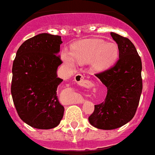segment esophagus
<instances>
[{
    "instance_id": "obj_1",
    "label": "esophagus",
    "mask_w": 155,
    "mask_h": 155,
    "mask_svg": "<svg viewBox=\"0 0 155 155\" xmlns=\"http://www.w3.org/2000/svg\"><path fill=\"white\" fill-rule=\"evenodd\" d=\"M75 81L78 85L82 87H88L90 86V82L88 80H85V78L81 75V74H77L75 76Z\"/></svg>"
}]
</instances>
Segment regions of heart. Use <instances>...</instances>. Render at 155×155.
<instances>
[{
	"label": "heart",
	"mask_w": 155,
	"mask_h": 155,
	"mask_svg": "<svg viewBox=\"0 0 155 155\" xmlns=\"http://www.w3.org/2000/svg\"><path fill=\"white\" fill-rule=\"evenodd\" d=\"M119 56V48L114 42H106L100 39H87L78 42L71 51L63 50L61 57L67 64L74 66L77 61L81 64L90 62L96 71L109 68L115 64Z\"/></svg>",
	"instance_id": "heart-1"
}]
</instances>
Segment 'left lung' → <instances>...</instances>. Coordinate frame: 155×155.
Segmentation results:
<instances>
[{
    "instance_id": "1",
    "label": "left lung",
    "mask_w": 155,
    "mask_h": 155,
    "mask_svg": "<svg viewBox=\"0 0 155 155\" xmlns=\"http://www.w3.org/2000/svg\"><path fill=\"white\" fill-rule=\"evenodd\" d=\"M119 48V60L106 71L96 75L107 87V94L102 104L95 105L88 118L93 127L114 130L130 122L139 106L142 90V61L129 39L110 32Z\"/></svg>"
}]
</instances>
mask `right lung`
I'll list each match as a JSON object with an SVG mask.
<instances>
[{"instance_id": "obj_1", "label": "right lung", "mask_w": 155, "mask_h": 155, "mask_svg": "<svg viewBox=\"0 0 155 155\" xmlns=\"http://www.w3.org/2000/svg\"><path fill=\"white\" fill-rule=\"evenodd\" d=\"M61 36L38 34L21 45L12 64L11 93L22 120L36 129H51L60 124L64 107L56 95L63 81L57 76L62 64Z\"/></svg>"}]
</instances>
